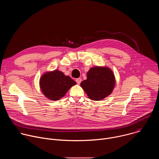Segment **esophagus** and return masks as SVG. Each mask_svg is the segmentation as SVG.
<instances>
[{
  "mask_svg": "<svg viewBox=\"0 0 159 159\" xmlns=\"http://www.w3.org/2000/svg\"><path fill=\"white\" fill-rule=\"evenodd\" d=\"M81 82H82V79L81 78H78V79H76V82L77 83V84H80Z\"/></svg>",
  "mask_w": 159,
  "mask_h": 159,
  "instance_id": "34e87169",
  "label": "esophagus"
}]
</instances>
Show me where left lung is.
<instances>
[{
  "mask_svg": "<svg viewBox=\"0 0 159 159\" xmlns=\"http://www.w3.org/2000/svg\"><path fill=\"white\" fill-rule=\"evenodd\" d=\"M115 83V77L111 69L97 66L90 68L87 79L80 83V86L89 99L101 101L112 93Z\"/></svg>",
  "mask_w": 159,
  "mask_h": 159,
  "instance_id": "8db88e82",
  "label": "left lung"
}]
</instances>
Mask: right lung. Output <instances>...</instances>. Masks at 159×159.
Listing matches in <instances>:
<instances>
[{
    "mask_svg": "<svg viewBox=\"0 0 159 159\" xmlns=\"http://www.w3.org/2000/svg\"><path fill=\"white\" fill-rule=\"evenodd\" d=\"M76 82L58 70L47 72L39 79V87L44 96L52 101L63 98Z\"/></svg>",
    "mask_w": 159,
    "mask_h": 159,
    "instance_id": "obj_1",
    "label": "right lung"
}]
</instances>
